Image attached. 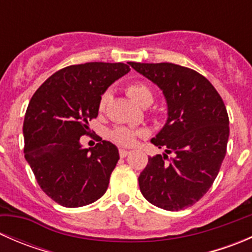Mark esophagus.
I'll return each instance as SVG.
<instances>
[{
  "label": "esophagus",
  "instance_id": "esophagus-1",
  "mask_svg": "<svg viewBox=\"0 0 252 252\" xmlns=\"http://www.w3.org/2000/svg\"><path fill=\"white\" fill-rule=\"evenodd\" d=\"M129 154H130V151H128V150H124V149L119 150V156H121V157L128 156Z\"/></svg>",
  "mask_w": 252,
  "mask_h": 252
}]
</instances>
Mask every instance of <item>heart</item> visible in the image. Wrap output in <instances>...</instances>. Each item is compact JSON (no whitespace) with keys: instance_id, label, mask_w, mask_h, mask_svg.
<instances>
[{"instance_id":"heart-1","label":"heart","mask_w":252,"mask_h":252,"mask_svg":"<svg viewBox=\"0 0 252 252\" xmlns=\"http://www.w3.org/2000/svg\"><path fill=\"white\" fill-rule=\"evenodd\" d=\"M126 94L133 101H135L139 105L145 106L150 105L154 100V93L152 89L147 84L142 81H135L126 86ZM107 94H103L100 100V108L102 110L107 101ZM144 134V131L139 129L126 128V126H117L111 131V139L116 144L122 145V146H131L135 144L136 138Z\"/></svg>"}]
</instances>
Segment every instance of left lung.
<instances>
[{"label": "left lung", "instance_id": "obj_1", "mask_svg": "<svg viewBox=\"0 0 252 252\" xmlns=\"http://www.w3.org/2000/svg\"><path fill=\"white\" fill-rule=\"evenodd\" d=\"M129 64L156 84L167 102V122L151 142L167 147L149 157L139 175L141 194L150 204L180 211L196 204L215 182L227 152L229 118L220 94L204 75L173 63Z\"/></svg>", "mask_w": 252, "mask_h": 252}]
</instances>
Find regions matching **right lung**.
Listing matches in <instances>:
<instances>
[{
  "mask_svg": "<svg viewBox=\"0 0 252 252\" xmlns=\"http://www.w3.org/2000/svg\"><path fill=\"white\" fill-rule=\"evenodd\" d=\"M129 70L124 63L69 65L32 95L23 124L24 156L42 191L57 204L81 207L107 190L118 149L106 140L84 149L79 140L97 117L101 95Z\"/></svg>",
  "mask_w": 252,
  "mask_h": 252,
  "instance_id": "add662e5",
  "label": "right lung"
}]
</instances>
